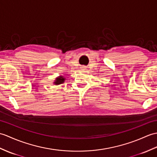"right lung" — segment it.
Wrapping results in <instances>:
<instances>
[{
  "mask_svg": "<svg viewBox=\"0 0 157 157\" xmlns=\"http://www.w3.org/2000/svg\"><path fill=\"white\" fill-rule=\"evenodd\" d=\"M64 80H65L64 78L62 77V76H60V77L56 78V82H54V83L56 85H59V84H61V83H63Z\"/></svg>",
  "mask_w": 157,
  "mask_h": 157,
  "instance_id": "add662e5",
  "label": "right lung"
}]
</instances>
